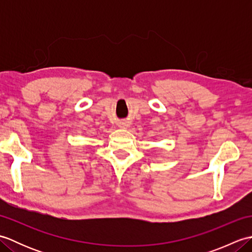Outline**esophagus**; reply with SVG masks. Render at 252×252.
<instances>
[{
	"mask_svg": "<svg viewBox=\"0 0 252 252\" xmlns=\"http://www.w3.org/2000/svg\"><path fill=\"white\" fill-rule=\"evenodd\" d=\"M129 126H130L129 122H126V121H122V122L119 123V125H118V126L121 127V129H126V127Z\"/></svg>",
	"mask_w": 252,
	"mask_h": 252,
	"instance_id": "1",
	"label": "esophagus"
}]
</instances>
